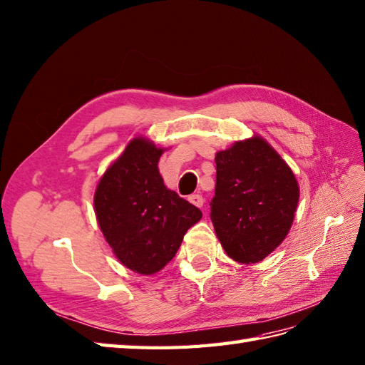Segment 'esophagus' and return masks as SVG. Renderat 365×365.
Listing matches in <instances>:
<instances>
[{
  "mask_svg": "<svg viewBox=\"0 0 365 365\" xmlns=\"http://www.w3.org/2000/svg\"><path fill=\"white\" fill-rule=\"evenodd\" d=\"M188 200L192 203V205H196L197 208L203 207V197L200 196V194H192V196L188 197Z\"/></svg>",
  "mask_w": 365,
  "mask_h": 365,
  "instance_id": "34e87169",
  "label": "esophagus"
}]
</instances>
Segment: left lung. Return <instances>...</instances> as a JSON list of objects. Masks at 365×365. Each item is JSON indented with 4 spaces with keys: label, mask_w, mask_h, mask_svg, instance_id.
Returning <instances> with one entry per match:
<instances>
[{
    "label": "left lung",
    "mask_w": 365,
    "mask_h": 365,
    "mask_svg": "<svg viewBox=\"0 0 365 365\" xmlns=\"http://www.w3.org/2000/svg\"><path fill=\"white\" fill-rule=\"evenodd\" d=\"M211 221L233 261L250 266L272 253L289 233L300 188L282 155L259 137L216 152Z\"/></svg>",
    "instance_id": "obj_1"
}]
</instances>
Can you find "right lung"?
Segmentation results:
<instances>
[{"label": "right lung", "instance_id": "add662e5", "mask_svg": "<svg viewBox=\"0 0 365 365\" xmlns=\"http://www.w3.org/2000/svg\"><path fill=\"white\" fill-rule=\"evenodd\" d=\"M165 150L144 137L130 140L99 179L93 199L115 257L140 275L160 272L202 217L197 207L165 186L158 171Z\"/></svg>", "mask_w": 365, "mask_h": 365}]
</instances>
